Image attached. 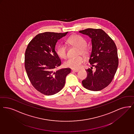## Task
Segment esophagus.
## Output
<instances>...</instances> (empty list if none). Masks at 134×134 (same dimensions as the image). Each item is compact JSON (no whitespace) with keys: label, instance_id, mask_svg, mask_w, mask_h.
<instances>
[{"label":"esophagus","instance_id":"obj_1","mask_svg":"<svg viewBox=\"0 0 134 134\" xmlns=\"http://www.w3.org/2000/svg\"><path fill=\"white\" fill-rule=\"evenodd\" d=\"M72 70V71H74V72H78V71H79V70H74H74H73V69H72V70Z\"/></svg>","mask_w":134,"mask_h":134}]
</instances>
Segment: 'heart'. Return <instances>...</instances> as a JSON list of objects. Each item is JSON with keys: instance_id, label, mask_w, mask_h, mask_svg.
<instances>
[{"instance_id": "heart-1", "label": "heart", "mask_w": 134, "mask_h": 134, "mask_svg": "<svg viewBox=\"0 0 134 134\" xmlns=\"http://www.w3.org/2000/svg\"><path fill=\"white\" fill-rule=\"evenodd\" d=\"M67 42L72 46L76 47L79 49V54L87 55L88 53V49L86 47L87 42L82 36L78 35H74L70 36L68 39ZM57 53L58 56L62 58H65L67 57L66 47L64 44L58 46ZM85 62V59L81 56L75 58H70L64 62V65L67 68L73 69H77L80 68L82 64Z\"/></svg>"}]
</instances>
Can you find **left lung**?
I'll use <instances>...</instances> for the list:
<instances>
[{"mask_svg": "<svg viewBox=\"0 0 134 134\" xmlns=\"http://www.w3.org/2000/svg\"><path fill=\"white\" fill-rule=\"evenodd\" d=\"M79 32L92 40L89 63L96 69L94 71L86 70L87 76L82 81V85L87 90L99 91L111 83L116 72L119 64L116 46L102 29H87Z\"/></svg>", "mask_w": 134, "mask_h": 134, "instance_id": "obj_1", "label": "left lung"}]
</instances>
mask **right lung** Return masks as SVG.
Listing matches in <instances>:
<instances>
[{"mask_svg": "<svg viewBox=\"0 0 134 134\" xmlns=\"http://www.w3.org/2000/svg\"><path fill=\"white\" fill-rule=\"evenodd\" d=\"M69 32L40 34L30 41L25 53V68L29 80L41 93L51 96L58 93L64 87L70 68L55 71L61 60L55 50L58 41Z\"/></svg>", "mask_w": 134, "mask_h": 134, "instance_id": "add662e5", "label": "right lung"}]
</instances>
